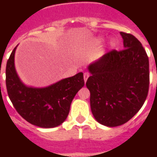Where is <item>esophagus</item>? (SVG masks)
Segmentation results:
<instances>
[{"label":"esophagus","mask_w":157,"mask_h":157,"mask_svg":"<svg viewBox=\"0 0 157 157\" xmlns=\"http://www.w3.org/2000/svg\"><path fill=\"white\" fill-rule=\"evenodd\" d=\"M89 76H90V74H89L88 72H85L84 73V81H85V82H86V80L88 79Z\"/></svg>","instance_id":"obj_1"}]
</instances>
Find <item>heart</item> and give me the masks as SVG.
<instances>
[{
    "mask_svg": "<svg viewBox=\"0 0 157 157\" xmlns=\"http://www.w3.org/2000/svg\"><path fill=\"white\" fill-rule=\"evenodd\" d=\"M115 41H114V40H112V41L110 42V45H111V46H112V47H113V46H114V45H115Z\"/></svg>",
    "mask_w": 157,
    "mask_h": 157,
    "instance_id": "b5f03b06",
    "label": "heart"
}]
</instances>
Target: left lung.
Listing matches in <instances>:
<instances>
[{
	"label": "left lung",
	"mask_w": 157,
	"mask_h": 157,
	"mask_svg": "<svg viewBox=\"0 0 157 157\" xmlns=\"http://www.w3.org/2000/svg\"><path fill=\"white\" fill-rule=\"evenodd\" d=\"M120 34L124 48L113 49L89 65L92 75L86 83L92 114L109 127L124 124L139 112L150 85L149 59L141 43L130 33Z\"/></svg>",
	"instance_id": "obj_1"
}]
</instances>
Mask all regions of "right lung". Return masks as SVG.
Listing matches in <instances>:
<instances>
[{
    "mask_svg": "<svg viewBox=\"0 0 157 157\" xmlns=\"http://www.w3.org/2000/svg\"><path fill=\"white\" fill-rule=\"evenodd\" d=\"M16 48L6 67L7 94L17 112L30 124L41 128H54L67 118L74 97L84 86L83 73L63 79L45 88H33L23 85L14 66Z\"/></svg>",
    "mask_w": 157,
    "mask_h": 157,
    "instance_id": "right-lung-1",
    "label": "right lung"
}]
</instances>
